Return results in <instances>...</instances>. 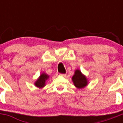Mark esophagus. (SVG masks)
Listing matches in <instances>:
<instances>
[{
  "label": "esophagus",
  "instance_id": "1",
  "mask_svg": "<svg viewBox=\"0 0 123 123\" xmlns=\"http://www.w3.org/2000/svg\"><path fill=\"white\" fill-rule=\"evenodd\" d=\"M58 75H59V76H63V77H65L66 76H67V74H61V73L58 74Z\"/></svg>",
  "mask_w": 123,
  "mask_h": 123
}]
</instances>
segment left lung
<instances>
[{"instance_id": "8db88e82", "label": "left lung", "mask_w": 123, "mask_h": 123, "mask_svg": "<svg viewBox=\"0 0 123 123\" xmlns=\"http://www.w3.org/2000/svg\"><path fill=\"white\" fill-rule=\"evenodd\" d=\"M74 86L78 88H83L87 84V79L79 70H76L74 75L72 78Z\"/></svg>"}]
</instances>
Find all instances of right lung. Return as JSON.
<instances>
[{"instance_id": "obj_1", "label": "right lung", "mask_w": 123, "mask_h": 123, "mask_svg": "<svg viewBox=\"0 0 123 123\" xmlns=\"http://www.w3.org/2000/svg\"><path fill=\"white\" fill-rule=\"evenodd\" d=\"M49 76L45 73H42L40 76L39 78L37 80L36 82H35V86L37 87H43L45 84V81L47 80L49 78Z\"/></svg>"}]
</instances>
